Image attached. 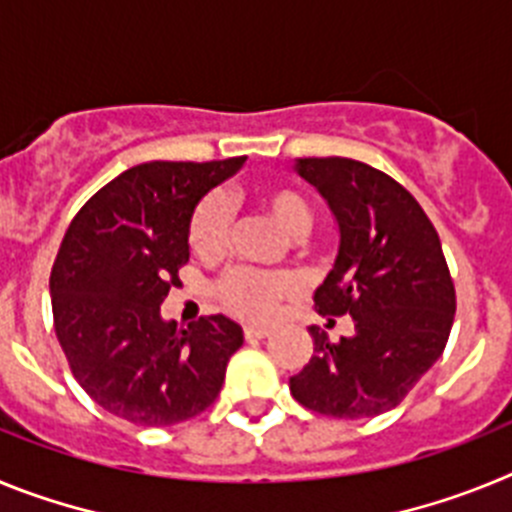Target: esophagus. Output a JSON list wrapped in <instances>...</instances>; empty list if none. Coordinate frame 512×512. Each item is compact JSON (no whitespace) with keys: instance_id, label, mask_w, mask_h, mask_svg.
I'll list each match as a JSON object with an SVG mask.
<instances>
[{"instance_id":"esophagus-1","label":"esophagus","mask_w":512,"mask_h":512,"mask_svg":"<svg viewBox=\"0 0 512 512\" xmlns=\"http://www.w3.org/2000/svg\"><path fill=\"white\" fill-rule=\"evenodd\" d=\"M243 333H246V338L248 341H256V338H269L271 336V330L269 328H261V325H246V328H243Z\"/></svg>"}]
</instances>
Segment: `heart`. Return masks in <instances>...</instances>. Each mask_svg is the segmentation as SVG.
Listing matches in <instances>:
<instances>
[{
  "label": "heart",
  "instance_id": "b5f03b06",
  "mask_svg": "<svg viewBox=\"0 0 512 512\" xmlns=\"http://www.w3.org/2000/svg\"><path fill=\"white\" fill-rule=\"evenodd\" d=\"M256 205L279 225L287 235H302L312 223L310 205L300 192L289 187H261L256 192ZM192 251L202 259H215L228 246V210L217 197L197 207L189 225ZM297 282L284 271H259L238 266L230 269L220 284L217 295L230 312L248 320H269L284 297L295 295Z\"/></svg>",
  "mask_w": 512,
  "mask_h": 512
}]
</instances>
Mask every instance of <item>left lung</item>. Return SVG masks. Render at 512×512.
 <instances>
[{"label": "left lung", "mask_w": 512, "mask_h": 512, "mask_svg": "<svg viewBox=\"0 0 512 512\" xmlns=\"http://www.w3.org/2000/svg\"><path fill=\"white\" fill-rule=\"evenodd\" d=\"M338 225L333 269L315 289L320 315H351L354 333L330 343L310 325L312 356L289 377L305 408L374 418L400 405L449 341L456 292L441 241L408 189L354 158H297Z\"/></svg>", "instance_id": "8db88e82"}]
</instances>
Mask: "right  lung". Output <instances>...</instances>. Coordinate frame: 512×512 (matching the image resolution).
I'll use <instances>...</instances> for the list:
<instances>
[{"label":"right lung","mask_w":512,"mask_h":512,"mask_svg":"<svg viewBox=\"0 0 512 512\" xmlns=\"http://www.w3.org/2000/svg\"><path fill=\"white\" fill-rule=\"evenodd\" d=\"M243 164H138L71 220L48 284L53 325L76 382L107 413L164 428L215 402L243 328L225 315L182 328L161 302L189 261L194 207Z\"/></svg>","instance_id":"1"}]
</instances>
